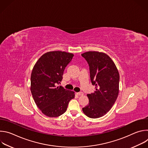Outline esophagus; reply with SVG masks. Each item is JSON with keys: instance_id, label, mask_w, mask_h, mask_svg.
<instances>
[{"instance_id": "1", "label": "esophagus", "mask_w": 148, "mask_h": 148, "mask_svg": "<svg viewBox=\"0 0 148 148\" xmlns=\"http://www.w3.org/2000/svg\"><path fill=\"white\" fill-rule=\"evenodd\" d=\"M77 95H78L79 96H82V95H83V94H84V93H83L82 92H77Z\"/></svg>"}]
</instances>
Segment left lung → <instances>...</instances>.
Masks as SVG:
<instances>
[{
  "label": "left lung",
  "mask_w": 148,
  "mask_h": 148,
  "mask_svg": "<svg viewBox=\"0 0 148 148\" xmlns=\"http://www.w3.org/2000/svg\"><path fill=\"white\" fill-rule=\"evenodd\" d=\"M90 67V79L95 91L87 94L89 103L82 108L86 115L98 118L112 107L119 94V74L112 60L105 53L87 51L81 54Z\"/></svg>",
  "instance_id": "8db88e82"
}]
</instances>
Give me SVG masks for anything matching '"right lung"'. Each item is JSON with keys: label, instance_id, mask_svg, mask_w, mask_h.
I'll list each match as a JSON object with an SVG mask.
<instances>
[{"label": "right lung", "instance_id": "1", "mask_svg": "<svg viewBox=\"0 0 148 148\" xmlns=\"http://www.w3.org/2000/svg\"><path fill=\"white\" fill-rule=\"evenodd\" d=\"M74 54L61 51L47 52L36 62L31 74L30 90L34 101L43 114L58 117L64 114L75 92L57 87Z\"/></svg>", "mask_w": 148, "mask_h": 148}]
</instances>
